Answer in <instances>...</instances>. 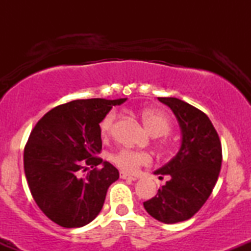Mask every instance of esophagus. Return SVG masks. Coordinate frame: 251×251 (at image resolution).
Instances as JSON below:
<instances>
[{
	"label": "esophagus",
	"instance_id": "1",
	"mask_svg": "<svg viewBox=\"0 0 251 251\" xmlns=\"http://www.w3.org/2000/svg\"><path fill=\"white\" fill-rule=\"evenodd\" d=\"M120 178H122V179H127V180H137V178L133 177V176H129L127 174H125V172H120Z\"/></svg>",
	"mask_w": 251,
	"mask_h": 251
}]
</instances>
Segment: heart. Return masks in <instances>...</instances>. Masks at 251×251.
<instances>
[{"mask_svg": "<svg viewBox=\"0 0 251 251\" xmlns=\"http://www.w3.org/2000/svg\"><path fill=\"white\" fill-rule=\"evenodd\" d=\"M117 113L114 111L108 112L100 123V131L102 137H109L113 132L114 122ZM142 120L145 127L153 137H163L168 134L171 129V124L168 117L153 109H145L142 112ZM111 160L119 169L126 172H134L142 165H148L151 163V155L148 152L135 151L131 149H122L117 153L112 154Z\"/></svg>", "mask_w": 251, "mask_h": 251, "instance_id": "1", "label": "heart"}]
</instances>
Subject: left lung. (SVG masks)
I'll return each instance as SVG.
<instances>
[{"mask_svg": "<svg viewBox=\"0 0 251 251\" xmlns=\"http://www.w3.org/2000/svg\"><path fill=\"white\" fill-rule=\"evenodd\" d=\"M177 118L181 140L177 154L154 175L169 176L144 208L157 221L174 224L189 220L208 201L222 165V145L205 113L177 98H158Z\"/></svg>", "mask_w": 251, "mask_h": 251, "instance_id": "obj_1", "label": "left lung"}]
</instances>
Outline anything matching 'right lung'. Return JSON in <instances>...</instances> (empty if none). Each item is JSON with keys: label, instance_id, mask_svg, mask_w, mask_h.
<instances>
[{"label": "right lung", "instance_id": "obj_1", "mask_svg": "<svg viewBox=\"0 0 251 251\" xmlns=\"http://www.w3.org/2000/svg\"><path fill=\"white\" fill-rule=\"evenodd\" d=\"M117 100H73L37 122L25 148L24 164L31 196L41 211L63 227L91 223L101 211L119 171L97 157L102 148L100 125ZM83 165H88L83 174ZM101 165V169H97Z\"/></svg>", "mask_w": 251, "mask_h": 251}]
</instances>
